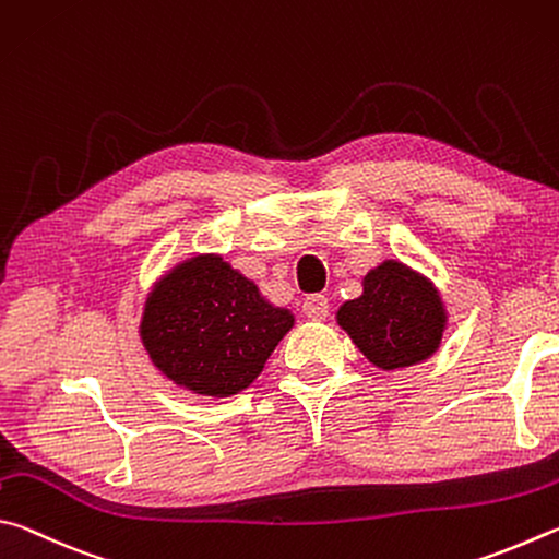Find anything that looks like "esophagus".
I'll return each instance as SVG.
<instances>
[{
  "mask_svg": "<svg viewBox=\"0 0 559 559\" xmlns=\"http://www.w3.org/2000/svg\"><path fill=\"white\" fill-rule=\"evenodd\" d=\"M301 309H305V314L309 319L321 321V319H326V314H329V299L324 295H309L305 299V305H301Z\"/></svg>",
  "mask_w": 559,
  "mask_h": 559,
  "instance_id": "1",
  "label": "esophagus"
}]
</instances>
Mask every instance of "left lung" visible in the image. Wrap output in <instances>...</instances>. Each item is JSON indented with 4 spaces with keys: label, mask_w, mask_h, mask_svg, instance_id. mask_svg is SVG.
<instances>
[{
    "label": "left lung",
    "mask_w": 559,
    "mask_h": 559,
    "mask_svg": "<svg viewBox=\"0 0 559 559\" xmlns=\"http://www.w3.org/2000/svg\"><path fill=\"white\" fill-rule=\"evenodd\" d=\"M336 319L360 354L383 370L427 360L447 326V311L432 282L397 260L370 270L364 295L346 301Z\"/></svg>",
    "instance_id": "1"
}]
</instances>
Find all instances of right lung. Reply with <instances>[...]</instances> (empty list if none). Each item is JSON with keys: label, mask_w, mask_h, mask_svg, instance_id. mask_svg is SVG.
I'll list each match as a JSON object with an SVG mask.
<instances>
[{"label": "right lung", "mask_w": 559, "mask_h": 559, "mask_svg": "<svg viewBox=\"0 0 559 559\" xmlns=\"http://www.w3.org/2000/svg\"><path fill=\"white\" fill-rule=\"evenodd\" d=\"M292 326L295 317L264 301L254 282L218 254H199L156 282L140 336L152 364L176 385L228 397L262 373Z\"/></svg>", "instance_id": "obj_1"}]
</instances>
